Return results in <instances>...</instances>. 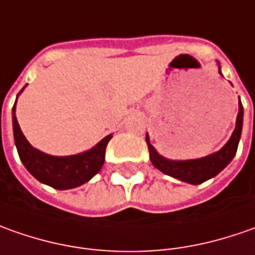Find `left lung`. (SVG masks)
Segmentation results:
<instances>
[{
    "label": "left lung",
    "mask_w": 255,
    "mask_h": 255,
    "mask_svg": "<svg viewBox=\"0 0 255 255\" xmlns=\"http://www.w3.org/2000/svg\"><path fill=\"white\" fill-rule=\"evenodd\" d=\"M217 65H219V73L222 75L220 63L217 62ZM243 116H244L243 104L242 101H239V114H237V120H236V128L233 131L230 139L217 152H213V154L203 156V158H198V159H185V161L168 159L161 154H158V151L155 149L154 145L149 141V135L146 134L145 141H146L148 151H149V159L156 169H159L165 175H169L175 179L186 182L190 185L203 183L206 180L215 178L216 175H219L229 163L232 162V159L237 152V146H239L240 136H242Z\"/></svg>",
    "instance_id": "8db88e82"
}]
</instances>
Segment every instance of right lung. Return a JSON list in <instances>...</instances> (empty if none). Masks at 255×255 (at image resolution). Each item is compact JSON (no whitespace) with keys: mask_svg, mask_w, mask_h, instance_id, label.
I'll list each match as a JSON object with an SVG mask.
<instances>
[{"mask_svg":"<svg viewBox=\"0 0 255 255\" xmlns=\"http://www.w3.org/2000/svg\"><path fill=\"white\" fill-rule=\"evenodd\" d=\"M22 90L18 93V96ZM15 110L16 101L12 107V129L16 151L23 166L40 183L59 190H66L83 185L92 179L96 173H99L104 163L106 148L113 138V134L104 136L99 144L94 145L89 151L69 156H55L45 154L29 144L19 128L18 120L15 117Z\"/></svg>","mask_w":255,"mask_h":255,"instance_id":"1","label":"right lung"}]
</instances>
